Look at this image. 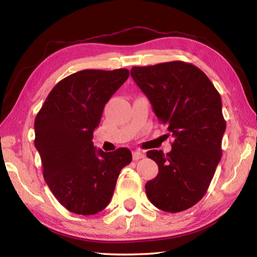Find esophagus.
Returning <instances> with one entry per match:
<instances>
[{
  "mask_svg": "<svg viewBox=\"0 0 257 257\" xmlns=\"http://www.w3.org/2000/svg\"><path fill=\"white\" fill-rule=\"evenodd\" d=\"M133 158H134V160H140V159H143V158H145V154L140 150H136L133 152Z\"/></svg>",
  "mask_w": 257,
  "mask_h": 257,
  "instance_id": "34e87169",
  "label": "esophagus"
}]
</instances>
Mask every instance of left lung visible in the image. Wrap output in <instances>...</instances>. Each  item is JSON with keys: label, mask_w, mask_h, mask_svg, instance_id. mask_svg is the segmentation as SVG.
Wrapping results in <instances>:
<instances>
[{"label": "left lung", "mask_w": 257, "mask_h": 257, "mask_svg": "<svg viewBox=\"0 0 257 257\" xmlns=\"http://www.w3.org/2000/svg\"><path fill=\"white\" fill-rule=\"evenodd\" d=\"M130 73L174 138L168 154L147 152L159 167L146 183L147 196L165 212L188 210L203 198L221 160L226 123L219 91L200 68L180 61Z\"/></svg>", "instance_id": "obj_1"}]
</instances>
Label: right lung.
<instances>
[{"label":"right lung","mask_w":257,"mask_h":257,"mask_svg":"<svg viewBox=\"0 0 257 257\" xmlns=\"http://www.w3.org/2000/svg\"><path fill=\"white\" fill-rule=\"evenodd\" d=\"M129 70L85 69L54 87L35 118V148L54 196L70 212L92 215L110 202L121 169L132 162L127 148L96 149L92 134L103 108Z\"/></svg>","instance_id":"right-lung-1"}]
</instances>
